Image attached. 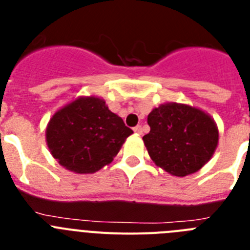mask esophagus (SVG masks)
<instances>
[{
	"label": "esophagus",
	"mask_w": 250,
	"mask_h": 250,
	"mask_svg": "<svg viewBox=\"0 0 250 250\" xmlns=\"http://www.w3.org/2000/svg\"><path fill=\"white\" fill-rule=\"evenodd\" d=\"M134 131H135L138 135H141V134H143V127H141L140 125H138V126L134 127Z\"/></svg>",
	"instance_id": "1"
}]
</instances>
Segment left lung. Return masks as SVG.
Returning <instances> with one entry per match:
<instances>
[{"mask_svg":"<svg viewBox=\"0 0 250 250\" xmlns=\"http://www.w3.org/2000/svg\"><path fill=\"white\" fill-rule=\"evenodd\" d=\"M149 134L144 135L152 161L175 176H187L204 167L218 145L213 119L195 107L165 104L147 116Z\"/></svg>","mask_w":250,"mask_h":250,"instance_id":"left-lung-1","label":"left lung"}]
</instances>
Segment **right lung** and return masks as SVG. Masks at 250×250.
I'll return each mask as SVG.
<instances>
[{"mask_svg":"<svg viewBox=\"0 0 250 250\" xmlns=\"http://www.w3.org/2000/svg\"><path fill=\"white\" fill-rule=\"evenodd\" d=\"M132 134L123 119L98 98H80L52 116L46 130L51 154L77 174L95 173L111 163Z\"/></svg>","mask_w":250,"mask_h":250,"instance_id":"right-lung-1","label":"right lung"}]
</instances>
